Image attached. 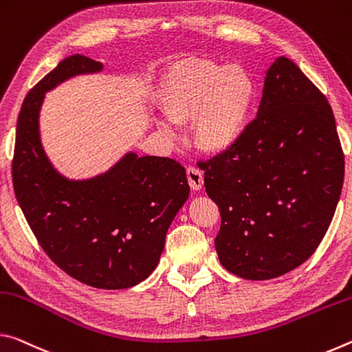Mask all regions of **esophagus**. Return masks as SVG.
I'll return each instance as SVG.
<instances>
[{
  "mask_svg": "<svg viewBox=\"0 0 352 352\" xmlns=\"http://www.w3.org/2000/svg\"><path fill=\"white\" fill-rule=\"evenodd\" d=\"M187 181H188V186L192 187L193 190H199L203 187L204 184V177H203V171L197 166H188L187 168Z\"/></svg>",
  "mask_w": 352,
  "mask_h": 352,
  "instance_id": "1",
  "label": "esophagus"
}]
</instances>
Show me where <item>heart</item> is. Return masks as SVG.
<instances>
[{
  "mask_svg": "<svg viewBox=\"0 0 352 352\" xmlns=\"http://www.w3.org/2000/svg\"><path fill=\"white\" fill-rule=\"evenodd\" d=\"M159 102L173 123L195 120L197 145L218 154L243 135L257 102V84L245 67L186 59L164 73Z\"/></svg>",
  "mask_w": 352,
  "mask_h": 352,
  "instance_id": "heart-1",
  "label": "heart"
}]
</instances>
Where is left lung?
Here are the masks:
<instances>
[{
    "label": "left lung",
    "instance_id": "left-lung-1",
    "mask_svg": "<svg viewBox=\"0 0 352 352\" xmlns=\"http://www.w3.org/2000/svg\"><path fill=\"white\" fill-rule=\"evenodd\" d=\"M203 170L221 215L215 248L223 267L250 280L289 273L320 246L342 193L344 155L332 107L296 63L279 57L257 117Z\"/></svg>",
    "mask_w": 352,
    "mask_h": 352
}]
</instances>
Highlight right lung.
I'll list each match as a JSON object with an SVG mask.
<instances>
[{
    "label": "right lung",
    "mask_w": 352,
    "mask_h": 352,
    "mask_svg": "<svg viewBox=\"0 0 352 352\" xmlns=\"http://www.w3.org/2000/svg\"><path fill=\"white\" fill-rule=\"evenodd\" d=\"M101 62L74 54L32 87L16 122L12 182L34 235L57 267L96 289H128L157 267L165 235L190 193L186 168L170 157L129 153L104 175L68 181L38 137L45 91Z\"/></svg>",
    "instance_id": "add662e5"
}]
</instances>
